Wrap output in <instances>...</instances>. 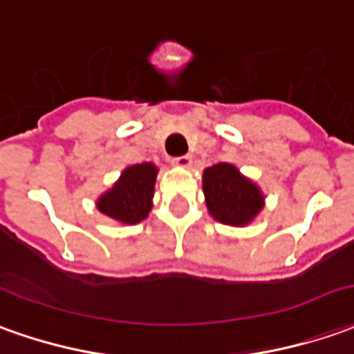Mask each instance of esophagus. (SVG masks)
Listing matches in <instances>:
<instances>
[{"mask_svg": "<svg viewBox=\"0 0 354 354\" xmlns=\"http://www.w3.org/2000/svg\"><path fill=\"white\" fill-rule=\"evenodd\" d=\"M171 163L175 167H189L192 163L191 156H181V158H173Z\"/></svg>", "mask_w": 354, "mask_h": 354, "instance_id": "34e87169", "label": "esophagus"}]
</instances>
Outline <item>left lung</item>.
I'll use <instances>...</instances> for the list:
<instances>
[{"label":"left lung","instance_id":"1","mask_svg":"<svg viewBox=\"0 0 354 354\" xmlns=\"http://www.w3.org/2000/svg\"><path fill=\"white\" fill-rule=\"evenodd\" d=\"M202 189L209 216L225 225H248L264 208V194L258 185L231 163H216L204 169Z\"/></svg>","mask_w":354,"mask_h":354}]
</instances>
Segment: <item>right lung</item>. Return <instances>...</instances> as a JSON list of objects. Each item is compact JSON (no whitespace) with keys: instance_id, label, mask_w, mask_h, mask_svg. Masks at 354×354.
Wrapping results in <instances>:
<instances>
[{"instance_id":"add662e5","label":"right lung","mask_w":354,"mask_h":354,"mask_svg":"<svg viewBox=\"0 0 354 354\" xmlns=\"http://www.w3.org/2000/svg\"><path fill=\"white\" fill-rule=\"evenodd\" d=\"M158 167L153 163H136L121 173L119 181L96 202L98 209L125 225H135L146 219L152 209L153 185Z\"/></svg>"}]
</instances>
